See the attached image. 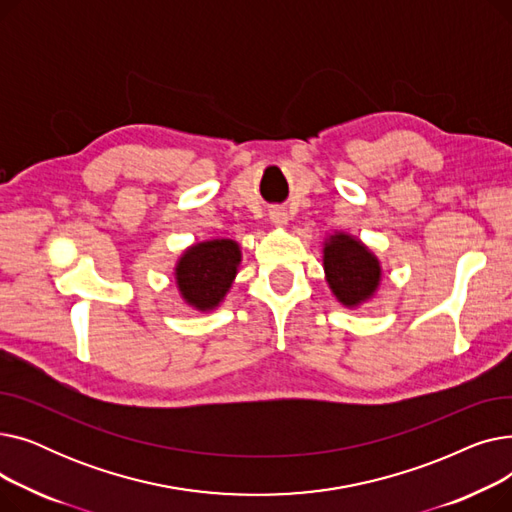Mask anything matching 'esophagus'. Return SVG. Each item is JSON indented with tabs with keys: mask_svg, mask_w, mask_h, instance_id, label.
<instances>
[{
	"mask_svg": "<svg viewBox=\"0 0 512 512\" xmlns=\"http://www.w3.org/2000/svg\"><path fill=\"white\" fill-rule=\"evenodd\" d=\"M270 220H272V224H274L276 228H284V226L288 224V213H286V209H282V207L272 209V211H270Z\"/></svg>",
	"mask_w": 512,
	"mask_h": 512,
	"instance_id": "esophagus-1",
	"label": "esophagus"
}]
</instances>
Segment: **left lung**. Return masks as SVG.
<instances>
[{
	"label": "left lung",
	"instance_id": "obj_1",
	"mask_svg": "<svg viewBox=\"0 0 512 512\" xmlns=\"http://www.w3.org/2000/svg\"><path fill=\"white\" fill-rule=\"evenodd\" d=\"M324 272L334 297L346 309H359L378 294L382 263L353 234L334 232L324 240Z\"/></svg>",
	"mask_w": 512,
	"mask_h": 512
}]
</instances>
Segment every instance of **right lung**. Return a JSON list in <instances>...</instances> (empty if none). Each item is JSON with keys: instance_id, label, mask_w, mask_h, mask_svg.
Instances as JSON below:
<instances>
[{"instance_id": "add662e5", "label": "right lung", "mask_w": 512, "mask_h": 512, "mask_svg": "<svg viewBox=\"0 0 512 512\" xmlns=\"http://www.w3.org/2000/svg\"><path fill=\"white\" fill-rule=\"evenodd\" d=\"M242 261L240 245L232 238H209L186 247L174 265L180 299L195 311L218 309Z\"/></svg>"}]
</instances>
